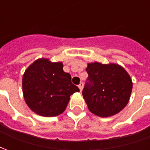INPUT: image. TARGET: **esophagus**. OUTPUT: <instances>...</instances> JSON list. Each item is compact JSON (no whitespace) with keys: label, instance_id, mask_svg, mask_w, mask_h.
Returning <instances> with one entry per match:
<instances>
[{"label":"esophagus","instance_id":"obj_1","mask_svg":"<svg viewBox=\"0 0 150 150\" xmlns=\"http://www.w3.org/2000/svg\"><path fill=\"white\" fill-rule=\"evenodd\" d=\"M83 86H84V83H83V82L80 83L79 86H78V87H79L80 90H81H81H82V89H83Z\"/></svg>","mask_w":150,"mask_h":150}]
</instances>
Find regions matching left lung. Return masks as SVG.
<instances>
[{
	"mask_svg": "<svg viewBox=\"0 0 150 150\" xmlns=\"http://www.w3.org/2000/svg\"><path fill=\"white\" fill-rule=\"evenodd\" d=\"M82 95L89 111L102 117L118 113L127 105L133 83L124 68L116 64L89 63Z\"/></svg>",
	"mask_w": 150,
	"mask_h": 150,
	"instance_id": "left-lung-1",
	"label": "left lung"
}]
</instances>
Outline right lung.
I'll return each instance as SVG.
<instances>
[{
  "mask_svg": "<svg viewBox=\"0 0 150 150\" xmlns=\"http://www.w3.org/2000/svg\"><path fill=\"white\" fill-rule=\"evenodd\" d=\"M24 98L37 114L55 117L64 112L70 96L79 88L71 81V75L63 71L62 62L52 63L38 59L29 66L22 79Z\"/></svg>",
  "mask_w": 150,
  "mask_h": 150,
  "instance_id": "right-lung-1",
  "label": "right lung"
}]
</instances>
